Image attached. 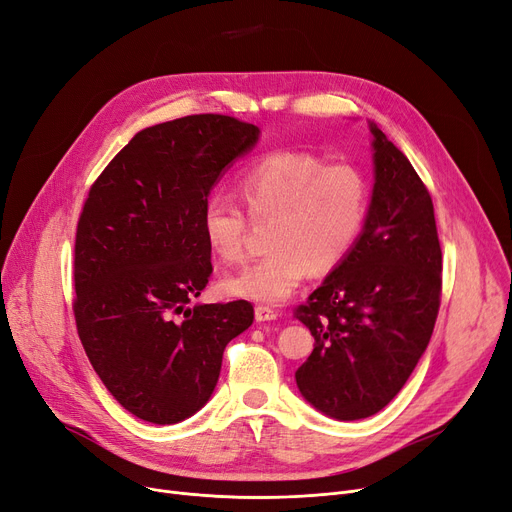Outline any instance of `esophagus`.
I'll use <instances>...</instances> for the list:
<instances>
[{
    "label": "esophagus",
    "mask_w": 512,
    "mask_h": 512,
    "mask_svg": "<svg viewBox=\"0 0 512 512\" xmlns=\"http://www.w3.org/2000/svg\"><path fill=\"white\" fill-rule=\"evenodd\" d=\"M276 318H278V311H274L272 307H265V305L255 307V320L257 322H272Z\"/></svg>",
    "instance_id": "esophagus-1"
}]
</instances>
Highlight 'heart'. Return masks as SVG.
Here are the masks:
<instances>
[{"instance_id":"heart-1","label":"heart","mask_w":512,"mask_h":512,"mask_svg":"<svg viewBox=\"0 0 512 512\" xmlns=\"http://www.w3.org/2000/svg\"><path fill=\"white\" fill-rule=\"evenodd\" d=\"M236 190L255 224L270 221V255L224 280L228 295L278 305L309 274L341 265L358 242L370 207V184L351 163H326L297 148L272 150L240 173ZM247 217L226 198L211 196L201 211L207 247L226 263L244 257Z\"/></svg>"}]
</instances>
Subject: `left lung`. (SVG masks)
<instances>
[{
	"label": "left lung",
	"instance_id": "1",
	"mask_svg": "<svg viewBox=\"0 0 512 512\" xmlns=\"http://www.w3.org/2000/svg\"><path fill=\"white\" fill-rule=\"evenodd\" d=\"M374 188L347 259L295 309L316 339L295 372L307 402L337 420L383 410L425 353L441 301L433 201L418 173L370 123Z\"/></svg>",
	"mask_w": 512,
	"mask_h": 512
}]
</instances>
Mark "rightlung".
I'll use <instances>...</instances> for the list:
<instances>
[{"instance_id": "add662e5", "label": "right lung", "mask_w": 512, "mask_h": 512, "mask_svg": "<svg viewBox=\"0 0 512 512\" xmlns=\"http://www.w3.org/2000/svg\"><path fill=\"white\" fill-rule=\"evenodd\" d=\"M259 127L190 115L138 131L106 165L77 224L75 322L96 374L146 422L175 425L217 385L226 345L253 324L249 301L188 307L213 272L201 211Z\"/></svg>"}]
</instances>
